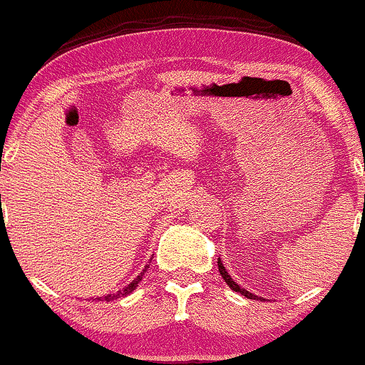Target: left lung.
Masks as SVG:
<instances>
[{
    "mask_svg": "<svg viewBox=\"0 0 365 365\" xmlns=\"http://www.w3.org/2000/svg\"><path fill=\"white\" fill-rule=\"evenodd\" d=\"M218 270H220V274H222L223 280H225V282L228 284V287H230V289H234L235 293H241L242 296H246V298H250V299H263V298H259V296H256V294H253V293H250V291L242 289V287L239 286V284H235L234 280H232L230 274H228V272H227V268L223 267L222 259H220V258H218Z\"/></svg>",
    "mask_w": 365,
    "mask_h": 365,
    "instance_id": "left-lung-1",
    "label": "left lung"
}]
</instances>
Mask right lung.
<instances>
[{"label": "right lung", "instance_id": "1", "mask_svg": "<svg viewBox=\"0 0 365 365\" xmlns=\"http://www.w3.org/2000/svg\"><path fill=\"white\" fill-rule=\"evenodd\" d=\"M147 268H149V267H145V270H147ZM145 270H143L142 274H140L138 277L133 280V282H131V284H128L126 287H123V289H121V291H118V293H115V294L100 296V298H97V299H98V302H112V299H118V298H121V296H128V294H130V293H133V291H135V287H137L140 280H142V275L145 274Z\"/></svg>", "mask_w": 365, "mask_h": 365}]
</instances>
